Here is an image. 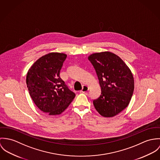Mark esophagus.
I'll use <instances>...</instances> for the list:
<instances>
[{"mask_svg": "<svg viewBox=\"0 0 160 160\" xmlns=\"http://www.w3.org/2000/svg\"><path fill=\"white\" fill-rule=\"evenodd\" d=\"M88 87L87 86V85H83V87H82V90L80 91V92H87L88 91Z\"/></svg>", "mask_w": 160, "mask_h": 160, "instance_id": "esophagus-1", "label": "esophagus"}]
</instances>
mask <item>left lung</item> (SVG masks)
Wrapping results in <instances>:
<instances>
[{"label":"left lung","instance_id":"obj_1","mask_svg":"<svg viewBox=\"0 0 160 160\" xmlns=\"http://www.w3.org/2000/svg\"><path fill=\"white\" fill-rule=\"evenodd\" d=\"M88 59L101 88V96L93 101L94 106L101 116L113 117L130 102L134 89L132 73L118 56L109 52L91 54Z\"/></svg>","mask_w":160,"mask_h":160}]
</instances>
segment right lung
Here are the masks:
<instances>
[{
	"label": "right lung",
	"mask_w": 160,
	"mask_h": 160,
	"mask_svg": "<svg viewBox=\"0 0 160 160\" xmlns=\"http://www.w3.org/2000/svg\"><path fill=\"white\" fill-rule=\"evenodd\" d=\"M66 57L62 53L47 54L38 59L27 73L26 84L32 101L49 115L62 113L75 97L59 77Z\"/></svg>",
	"instance_id": "1"
}]
</instances>
